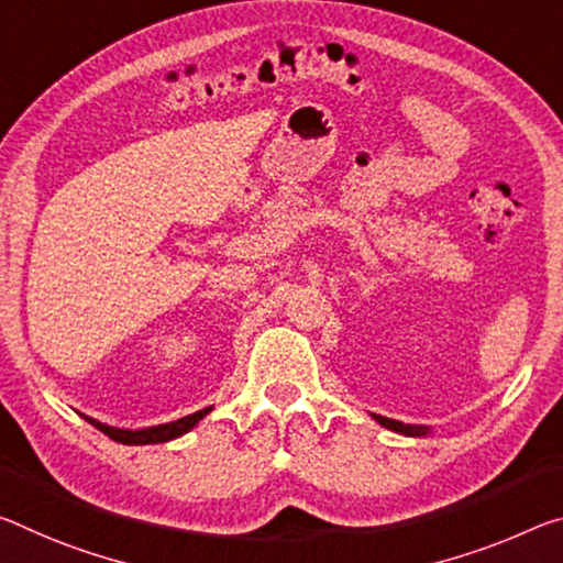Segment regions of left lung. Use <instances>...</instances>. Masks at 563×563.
<instances>
[{
  "label": "left lung",
  "instance_id": "obj_1",
  "mask_svg": "<svg viewBox=\"0 0 563 563\" xmlns=\"http://www.w3.org/2000/svg\"><path fill=\"white\" fill-rule=\"evenodd\" d=\"M373 421L380 423L383 428H388V431H396V433H404V435H410V439H421V435H431L433 428L431 426H413V423H400V421H394V418H386V416H376L371 413Z\"/></svg>",
  "mask_w": 563,
  "mask_h": 563
}]
</instances>
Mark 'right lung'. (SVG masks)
<instances>
[{
  "mask_svg": "<svg viewBox=\"0 0 563 563\" xmlns=\"http://www.w3.org/2000/svg\"><path fill=\"white\" fill-rule=\"evenodd\" d=\"M212 410V406L202 408V410H195L190 416H183L177 418V421H169V423H159V426H147V428H137V431H132V428H118V426H107L100 423L97 418H89L85 413V421L92 423L97 431H102L104 435H110L112 441L124 443V445H147V443H167L173 439H180L187 431H192L195 426H198L205 416H208Z\"/></svg>",
  "mask_w": 563,
  "mask_h": 563,
  "instance_id": "right-lung-1",
  "label": "right lung"
}]
</instances>
